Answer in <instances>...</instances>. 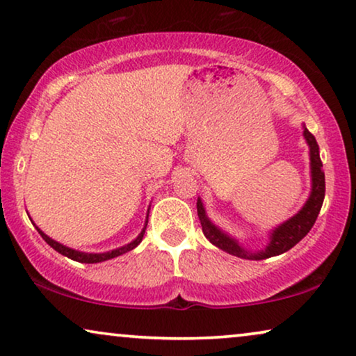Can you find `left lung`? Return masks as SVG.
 I'll return each mask as SVG.
<instances>
[{"label": "left lung", "mask_w": 356, "mask_h": 356, "mask_svg": "<svg viewBox=\"0 0 356 356\" xmlns=\"http://www.w3.org/2000/svg\"><path fill=\"white\" fill-rule=\"evenodd\" d=\"M303 134L309 144L311 175H313V191H311V196L308 199V202L305 204V207L301 209L295 217H291L289 222H285L284 225H280L279 228H275V230L272 232V241L264 251L257 252V254H251V252H248L243 250V248L238 246V243L235 240L228 238L225 233L217 230V228L209 222L206 212H204L201 199H197V216L199 220H201L202 233L212 245H216L223 251L230 252L233 256L243 257V259L261 261L272 256H279L282 252L291 250L296 243H300L306 235H308L309 230L314 225L316 218L319 216L321 207H323V201L325 196V177L323 172V162H321L319 145L316 143V138L308 129H305Z\"/></svg>", "instance_id": "obj_1"}]
</instances>
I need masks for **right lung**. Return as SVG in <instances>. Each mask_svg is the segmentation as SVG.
<instances>
[{
    "mask_svg": "<svg viewBox=\"0 0 356 356\" xmlns=\"http://www.w3.org/2000/svg\"><path fill=\"white\" fill-rule=\"evenodd\" d=\"M145 225H147V222H145ZM37 230H38V233H40V235H42L43 240H45V241L48 243V245H50V246L53 248V250L60 252V254L66 256V257H70V259H72V261L84 262V264H95V262H102V261L111 259V257L121 256V254H124V252H128V251H131V250H134V248L138 246L140 241H143V236H144L145 228H144L143 232L139 233V236L136 238L134 241H131V243H129V245H126V246H123V248H118V250L108 251V252H102V254H89V252H79V251H74V250H71V248L63 246V245H60V243H56L55 240H51V238H48V236L45 235V233L40 232V228H38V227H37Z\"/></svg>",
    "mask_w": 356,
    "mask_h": 356,
    "instance_id": "add662e5",
    "label": "right lung"
}]
</instances>
